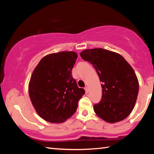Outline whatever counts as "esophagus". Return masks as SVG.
I'll return each mask as SVG.
<instances>
[{
    "mask_svg": "<svg viewBox=\"0 0 154 154\" xmlns=\"http://www.w3.org/2000/svg\"><path fill=\"white\" fill-rule=\"evenodd\" d=\"M85 93L88 94V92H89V90H88V87H85Z\"/></svg>",
    "mask_w": 154,
    "mask_h": 154,
    "instance_id": "esophagus-1",
    "label": "esophagus"
}]
</instances>
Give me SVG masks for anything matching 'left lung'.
Listing matches in <instances>:
<instances>
[{"mask_svg": "<svg viewBox=\"0 0 154 154\" xmlns=\"http://www.w3.org/2000/svg\"><path fill=\"white\" fill-rule=\"evenodd\" d=\"M80 56L93 65L102 83V99L94 105L96 114L109 123L126 118L139 93V81L132 66L120 54L102 48L85 49Z\"/></svg>", "mask_w": 154, "mask_h": 154, "instance_id": "obj_1", "label": "left lung"}]
</instances>
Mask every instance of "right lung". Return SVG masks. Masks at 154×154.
Wrapping results in <instances>:
<instances>
[{
    "label": "right lung",
    "instance_id": "obj_1",
    "mask_svg": "<svg viewBox=\"0 0 154 154\" xmlns=\"http://www.w3.org/2000/svg\"><path fill=\"white\" fill-rule=\"evenodd\" d=\"M77 56L75 51L49 54L34 70L28 93L36 113L44 120L62 123L76 111L85 93L71 74Z\"/></svg>",
    "mask_w": 154,
    "mask_h": 154
}]
</instances>
